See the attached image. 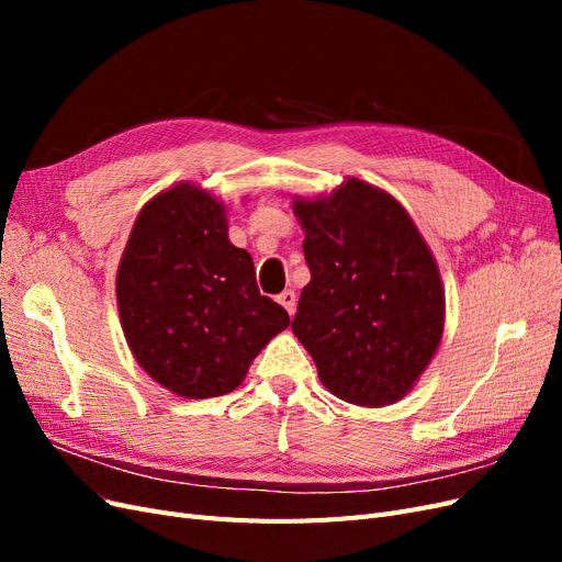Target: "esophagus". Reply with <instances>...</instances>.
Listing matches in <instances>:
<instances>
[{"label": "esophagus", "mask_w": 562, "mask_h": 562, "mask_svg": "<svg viewBox=\"0 0 562 562\" xmlns=\"http://www.w3.org/2000/svg\"><path fill=\"white\" fill-rule=\"evenodd\" d=\"M279 304H283V310L288 312V314H295V304H297V297H295V291H283L279 297Z\"/></svg>", "instance_id": "34e87169"}]
</instances>
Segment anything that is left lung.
I'll list each match as a JSON object with an SVG mask.
<instances>
[{
	"mask_svg": "<svg viewBox=\"0 0 562 562\" xmlns=\"http://www.w3.org/2000/svg\"><path fill=\"white\" fill-rule=\"evenodd\" d=\"M312 281L293 333L330 394L401 401L443 337L446 291L413 217L380 187L347 178L328 196H293Z\"/></svg>",
	"mask_w": 562,
	"mask_h": 562,
	"instance_id": "left-lung-1",
	"label": "left lung"
}]
</instances>
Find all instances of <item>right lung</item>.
Here are the masks:
<instances>
[{"label": "right lung", "instance_id": "1", "mask_svg": "<svg viewBox=\"0 0 562 562\" xmlns=\"http://www.w3.org/2000/svg\"><path fill=\"white\" fill-rule=\"evenodd\" d=\"M227 229L225 203L184 180L145 203L119 260L116 307L133 359L182 398L229 394L291 326Z\"/></svg>", "mask_w": 562, "mask_h": 562}]
</instances>
